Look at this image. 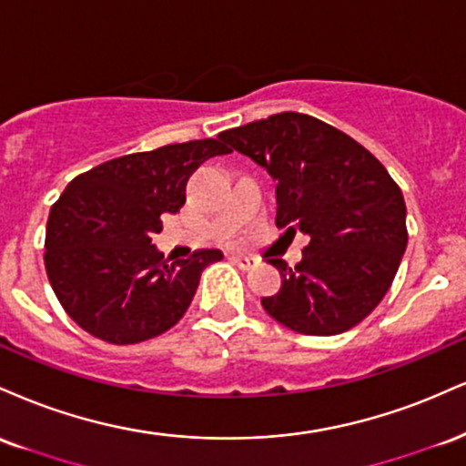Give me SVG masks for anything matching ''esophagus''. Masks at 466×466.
Segmentation results:
<instances>
[{"label": "esophagus", "instance_id": "obj_1", "mask_svg": "<svg viewBox=\"0 0 466 466\" xmlns=\"http://www.w3.org/2000/svg\"><path fill=\"white\" fill-rule=\"evenodd\" d=\"M231 261H233L235 266L239 268V270H250V268L255 266V259H250V257H238V255H233Z\"/></svg>", "mask_w": 466, "mask_h": 466}]
</instances>
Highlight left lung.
<instances>
[{
  "mask_svg": "<svg viewBox=\"0 0 466 466\" xmlns=\"http://www.w3.org/2000/svg\"><path fill=\"white\" fill-rule=\"evenodd\" d=\"M218 139L277 180V227L309 235L294 268L268 259L283 281L261 299L264 309L305 336H336L362 322L390 289L408 246L406 202L388 169L305 113L270 115Z\"/></svg>",
  "mask_w": 466,
  "mask_h": 466,
  "instance_id": "obj_1",
  "label": "left lung"
}]
</instances>
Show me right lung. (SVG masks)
<instances>
[{
    "instance_id": "add662e5",
    "label": "right lung",
    "mask_w": 466,
    "mask_h": 466,
    "mask_svg": "<svg viewBox=\"0 0 466 466\" xmlns=\"http://www.w3.org/2000/svg\"><path fill=\"white\" fill-rule=\"evenodd\" d=\"M218 139H196L111 158L82 172L54 202L46 272L69 319L108 344L161 336L187 311L200 275L220 250H194L169 264L152 246L163 213L185 205L200 163L228 155Z\"/></svg>"
}]
</instances>
